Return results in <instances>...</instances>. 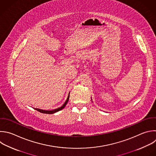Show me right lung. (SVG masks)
Listing matches in <instances>:
<instances>
[{
  "label": "right lung",
  "mask_w": 156,
  "mask_h": 156,
  "mask_svg": "<svg viewBox=\"0 0 156 156\" xmlns=\"http://www.w3.org/2000/svg\"><path fill=\"white\" fill-rule=\"evenodd\" d=\"M69 97H70V93H69V95H68V97H67L66 101H65V103L63 104V105H62V107L58 108L55 109V110H40V109H38V108H35V109L37 111L40 112V113H46V114H53V113H56V112H59V111L62 110V109L66 106L67 103V102H68V101H69Z\"/></svg>",
  "instance_id": "1"
}]
</instances>
